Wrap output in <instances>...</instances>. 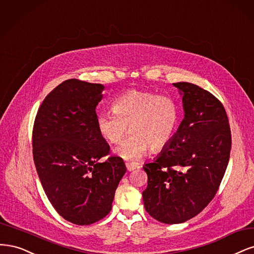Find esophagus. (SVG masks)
Here are the masks:
<instances>
[{
  "label": "esophagus",
  "instance_id": "obj_1",
  "mask_svg": "<svg viewBox=\"0 0 254 254\" xmlns=\"http://www.w3.org/2000/svg\"><path fill=\"white\" fill-rule=\"evenodd\" d=\"M126 166H127V171H129V172H130V171H134L135 169L139 168V166L137 165V163H133V162H127Z\"/></svg>",
  "mask_w": 254,
  "mask_h": 254
}]
</instances>
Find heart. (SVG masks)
<instances>
[{
    "mask_svg": "<svg viewBox=\"0 0 254 254\" xmlns=\"http://www.w3.org/2000/svg\"><path fill=\"white\" fill-rule=\"evenodd\" d=\"M179 124L177 103L167 96L140 89H128L113 102V111L97 115L100 136L110 143H119L117 156L128 161L139 160L150 149L158 152L173 140Z\"/></svg>",
    "mask_w": 254,
    "mask_h": 254,
    "instance_id": "heart-1",
    "label": "heart"
}]
</instances>
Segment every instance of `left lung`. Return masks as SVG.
Segmentation results:
<instances>
[{
	"label": "left lung",
	"mask_w": 254,
	"mask_h": 254,
	"mask_svg": "<svg viewBox=\"0 0 254 254\" xmlns=\"http://www.w3.org/2000/svg\"><path fill=\"white\" fill-rule=\"evenodd\" d=\"M173 85L183 96L185 117L171 143L143 166L148 174L144 208L163 224L185 223L208 206L222 183L231 150L222 102L195 84Z\"/></svg>",
	"instance_id": "obj_1"
}]
</instances>
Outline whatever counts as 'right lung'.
Returning <instances> with one entry per match:
<instances>
[{"label": "right lung", "instance_id": "right-lung-1", "mask_svg": "<svg viewBox=\"0 0 254 254\" xmlns=\"http://www.w3.org/2000/svg\"><path fill=\"white\" fill-rule=\"evenodd\" d=\"M104 86L68 79L48 94L32 129L34 161L48 200L68 222L86 226L110 213L127 167L111 156L96 125Z\"/></svg>", "mask_w": 254, "mask_h": 254}]
</instances>
